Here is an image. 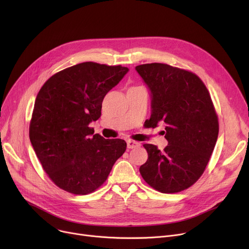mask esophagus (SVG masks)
<instances>
[{"label":"esophagus","mask_w":249,"mask_h":249,"mask_svg":"<svg viewBox=\"0 0 249 249\" xmlns=\"http://www.w3.org/2000/svg\"><path fill=\"white\" fill-rule=\"evenodd\" d=\"M127 148H135V147H138L141 145V143L139 142H136V141H132V140H128L127 142Z\"/></svg>","instance_id":"esophagus-1"}]
</instances>
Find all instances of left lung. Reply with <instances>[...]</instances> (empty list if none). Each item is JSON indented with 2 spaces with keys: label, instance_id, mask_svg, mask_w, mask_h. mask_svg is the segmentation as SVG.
<instances>
[{
  "label": "left lung",
  "instance_id": "8db88e82",
  "mask_svg": "<svg viewBox=\"0 0 249 249\" xmlns=\"http://www.w3.org/2000/svg\"><path fill=\"white\" fill-rule=\"evenodd\" d=\"M148 86V126L166 124L163 150L145 143L147 160L140 167L144 181L162 194H176L195 184L204 173L218 137V118L210 93L195 72L166 64L136 67Z\"/></svg>",
  "mask_w": 249,
  "mask_h": 249
}]
</instances>
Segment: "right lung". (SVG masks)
Returning <instances> with one entry per match:
<instances>
[{
    "mask_svg": "<svg viewBox=\"0 0 249 249\" xmlns=\"http://www.w3.org/2000/svg\"><path fill=\"white\" fill-rule=\"evenodd\" d=\"M128 71L125 67L86 62L53 74L36 98L30 140L44 170L72 195L93 193L126 149L124 140H106L89 124L101 118L105 95Z\"/></svg>",
    "mask_w": 249,
    "mask_h": 249,
    "instance_id": "1",
    "label": "right lung"
}]
</instances>
